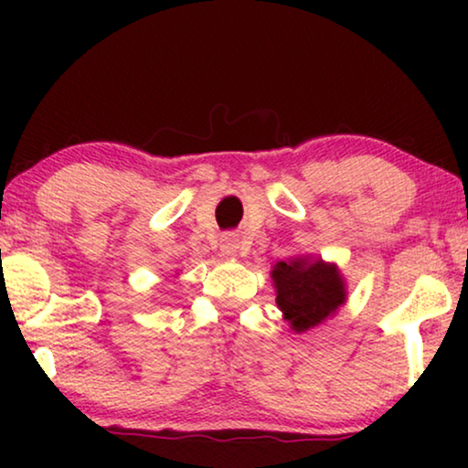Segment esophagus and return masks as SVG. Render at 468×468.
<instances>
[{
    "instance_id": "obj_1",
    "label": "esophagus",
    "mask_w": 468,
    "mask_h": 468,
    "mask_svg": "<svg viewBox=\"0 0 468 468\" xmlns=\"http://www.w3.org/2000/svg\"><path fill=\"white\" fill-rule=\"evenodd\" d=\"M221 253H223V258H228V260H236L239 258V253H240V239L236 234H226L221 239Z\"/></svg>"
}]
</instances>
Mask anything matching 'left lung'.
<instances>
[{
    "instance_id": "obj_1",
    "label": "left lung",
    "mask_w": 468,
    "mask_h": 468,
    "mask_svg": "<svg viewBox=\"0 0 468 468\" xmlns=\"http://www.w3.org/2000/svg\"><path fill=\"white\" fill-rule=\"evenodd\" d=\"M277 306L293 332H306L347 303L345 277L336 264L311 255L277 261L271 271Z\"/></svg>"
}]
</instances>
